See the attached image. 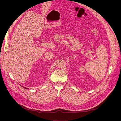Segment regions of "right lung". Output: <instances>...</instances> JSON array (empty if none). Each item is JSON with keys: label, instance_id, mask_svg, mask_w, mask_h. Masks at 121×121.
<instances>
[{"label": "right lung", "instance_id": "right-lung-1", "mask_svg": "<svg viewBox=\"0 0 121 121\" xmlns=\"http://www.w3.org/2000/svg\"><path fill=\"white\" fill-rule=\"evenodd\" d=\"M22 87H23V88H25V89H27V88H26V87H23V86H22Z\"/></svg>", "mask_w": 121, "mask_h": 121}]
</instances>
